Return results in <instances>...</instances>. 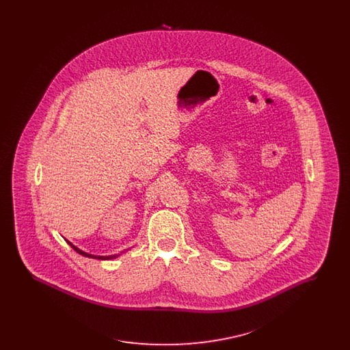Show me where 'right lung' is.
I'll use <instances>...</instances> for the list:
<instances>
[{"label": "right lung", "mask_w": 350, "mask_h": 350, "mask_svg": "<svg viewBox=\"0 0 350 350\" xmlns=\"http://www.w3.org/2000/svg\"><path fill=\"white\" fill-rule=\"evenodd\" d=\"M66 241H67L68 244L73 248V250H76L79 254H81L83 257H88V258H94V260H113V258H117L118 256H120L119 253L118 254H111V256H96V254H90V253H88V252H83V250H80V248H77L76 245H73L70 241H68L67 239H66Z\"/></svg>", "instance_id": "obj_1"}]
</instances>
